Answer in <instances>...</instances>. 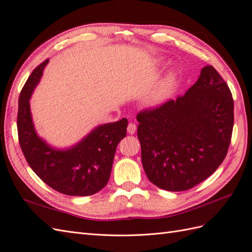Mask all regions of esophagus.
Segmentation results:
<instances>
[{"mask_svg":"<svg viewBox=\"0 0 252 252\" xmlns=\"http://www.w3.org/2000/svg\"><path fill=\"white\" fill-rule=\"evenodd\" d=\"M126 130H127V133H128V134L133 135V134L136 132V126H135L134 124H128Z\"/></svg>","mask_w":252,"mask_h":252,"instance_id":"34e87169","label":"esophagus"}]
</instances>
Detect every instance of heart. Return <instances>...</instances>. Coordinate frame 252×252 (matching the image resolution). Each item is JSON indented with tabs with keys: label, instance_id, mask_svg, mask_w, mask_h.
Wrapping results in <instances>:
<instances>
[{
	"label": "heart",
	"instance_id": "obj_1",
	"mask_svg": "<svg viewBox=\"0 0 252 252\" xmlns=\"http://www.w3.org/2000/svg\"><path fill=\"white\" fill-rule=\"evenodd\" d=\"M176 80H177L176 71H170V73L159 82V84H158L156 88L146 97L145 104L149 107H153L160 104L163 100L171 94V92L173 91Z\"/></svg>",
	"mask_w": 252,
	"mask_h": 252
}]
</instances>
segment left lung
<instances>
[{
	"mask_svg": "<svg viewBox=\"0 0 252 252\" xmlns=\"http://www.w3.org/2000/svg\"><path fill=\"white\" fill-rule=\"evenodd\" d=\"M141 161L150 182L167 191H186L212 175L228 152L233 99L211 65L176 100L137 115Z\"/></svg>",
	"mask_w": 252,
	"mask_h": 252,
	"instance_id": "8db88e82",
	"label": "left lung"
}]
</instances>
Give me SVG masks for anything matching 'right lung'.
Returning a JSON list of instances; mask_svg holds the SVG:
<instances>
[{
    "mask_svg": "<svg viewBox=\"0 0 252 252\" xmlns=\"http://www.w3.org/2000/svg\"><path fill=\"white\" fill-rule=\"evenodd\" d=\"M47 63L32 71L20 93L17 126L21 149L32 171L50 188L65 195H93L109 182L117 145L126 135L127 120L100 125L66 149L48 145L35 131L30 104Z\"/></svg>",
    "mask_w": 252,
    "mask_h": 252,
    "instance_id": "obj_1",
    "label": "right lung"
}]
</instances>
